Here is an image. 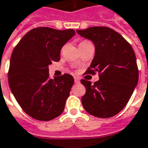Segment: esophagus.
Wrapping results in <instances>:
<instances>
[{
  "mask_svg": "<svg viewBox=\"0 0 148 148\" xmlns=\"http://www.w3.org/2000/svg\"><path fill=\"white\" fill-rule=\"evenodd\" d=\"M74 82H75V83H79V82H80V79H79L78 77H74Z\"/></svg>",
  "mask_w": 148,
  "mask_h": 148,
  "instance_id": "obj_1",
  "label": "esophagus"
}]
</instances>
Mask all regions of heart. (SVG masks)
<instances>
[{
  "mask_svg": "<svg viewBox=\"0 0 148 148\" xmlns=\"http://www.w3.org/2000/svg\"><path fill=\"white\" fill-rule=\"evenodd\" d=\"M89 41H82V42H80V44L79 45H85V44H86V43H89Z\"/></svg>",
  "mask_w": 148,
  "mask_h": 148,
  "instance_id": "b5f03b06",
  "label": "heart"
}]
</instances>
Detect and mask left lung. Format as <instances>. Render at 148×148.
I'll return each mask as SVG.
<instances>
[{
    "mask_svg": "<svg viewBox=\"0 0 148 148\" xmlns=\"http://www.w3.org/2000/svg\"><path fill=\"white\" fill-rule=\"evenodd\" d=\"M90 40L95 53L86 74L97 72L99 80L82 79L86 90L82 103L86 112L98 118H110L127 105L138 84L139 71L132 45L116 31L108 27L95 26L77 30Z\"/></svg>",
    "mask_w": 148,
    "mask_h": 148,
    "instance_id": "left-lung-1",
    "label": "left lung"
}]
</instances>
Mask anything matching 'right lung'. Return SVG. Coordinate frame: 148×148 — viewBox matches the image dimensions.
I'll use <instances>...</instances> for the list:
<instances>
[{
  "mask_svg": "<svg viewBox=\"0 0 148 148\" xmlns=\"http://www.w3.org/2000/svg\"><path fill=\"white\" fill-rule=\"evenodd\" d=\"M74 35V29L35 28L21 39L12 53L9 87L24 111L37 120H52L63 112L74 77L64 74L51 79L49 66L59 61L62 46Z\"/></svg>",
  "mask_w": 148,
  "mask_h": 148,
  "instance_id": "add662e5",
  "label": "right lung"
}]
</instances>
